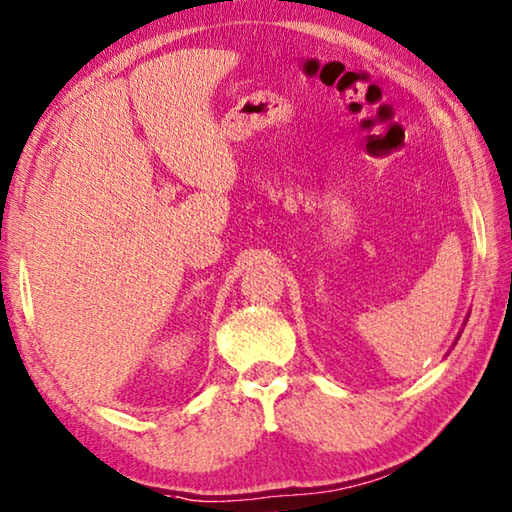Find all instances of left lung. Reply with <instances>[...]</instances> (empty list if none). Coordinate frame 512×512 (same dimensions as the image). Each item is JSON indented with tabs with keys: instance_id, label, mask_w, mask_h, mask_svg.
<instances>
[{
	"instance_id": "8db88e82",
	"label": "left lung",
	"mask_w": 512,
	"mask_h": 512,
	"mask_svg": "<svg viewBox=\"0 0 512 512\" xmlns=\"http://www.w3.org/2000/svg\"><path fill=\"white\" fill-rule=\"evenodd\" d=\"M459 337H461V333H459ZM459 337H456V342H459ZM456 342H454V344H456Z\"/></svg>"
}]
</instances>
